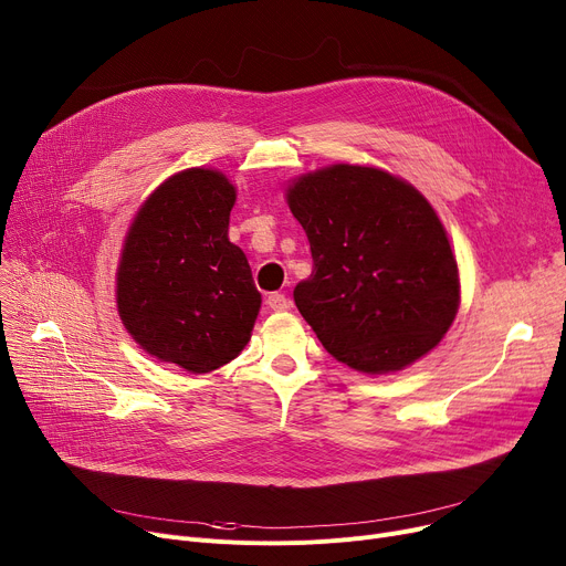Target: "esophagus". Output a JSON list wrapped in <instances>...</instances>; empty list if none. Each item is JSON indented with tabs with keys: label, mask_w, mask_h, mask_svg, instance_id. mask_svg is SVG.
<instances>
[{
	"label": "esophagus",
	"mask_w": 566,
	"mask_h": 566,
	"mask_svg": "<svg viewBox=\"0 0 566 566\" xmlns=\"http://www.w3.org/2000/svg\"><path fill=\"white\" fill-rule=\"evenodd\" d=\"M265 303H268V307H271L273 312H286L291 307V301L286 298L284 293H271V295H268Z\"/></svg>",
	"instance_id": "1"
}]
</instances>
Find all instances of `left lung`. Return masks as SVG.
I'll return each mask as SVG.
<instances>
[{
  "instance_id": "1",
  "label": "left lung",
  "mask_w": 566,
  "mask_h": 566,
  "mask_svg": "<svg viewBox=\"0 0 566 566\" xmlns=\"http://www.w3.org/2000/svg\"><path fill=\"white\" fill-rule=\"evenodd\" d=\"M286 197L314 259L293 301L333 358L397 371L450 331L457 259L418 190L374 167L333 165L298 178Z\"/></svg>"
}]
</instances>
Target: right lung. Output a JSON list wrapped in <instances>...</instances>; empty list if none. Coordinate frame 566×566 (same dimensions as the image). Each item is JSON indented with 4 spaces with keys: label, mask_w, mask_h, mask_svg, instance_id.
I'll return each mask as SVG.
<instances>
[{
    "label": "right lung",
    "mask_w": 566,
    "mask_h": 566,
    "mask_svg": "<svg viewBox=\"0 0 566 566\" xmlns=\"http://www.w3.org/2000/svg\"><path fill=\"white\" fill-rule=\"evenodd\" d=\"M235 190L213 169H186L146 199L126 235L116 305L133 339L192 374L231 363L250 342L261 293L229 241Z\"/></svg>",
    "instance_id": "add662e5"
}]
</instances>
